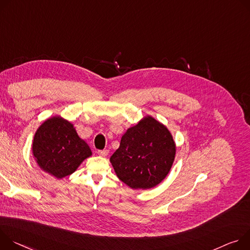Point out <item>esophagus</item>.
Segmentation results:
<instances>
[{"label": "esophagus", "mask_w": 250, "mask_h": 250, "mask_svg": "<svg viewBox=\"0 0 250 250\" xmlns=\"http://www.w3.org/2000/svg\"><path fill=\"white\" fill-rule=\"evenodd\" d=\"M109 151L108 150H101V151H98V155L101 156V157H106L108 155Z\"/></svg>", "instance_id": "esophagus-1"}]
</instances>
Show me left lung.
<instances>
[{
	"label": "left lung",
	"mask_w": 250,
	"mask_h": 250,
	"mask_svg": "<svg viewBox=\"0 0 250 250\" xmlns=\"http://www.w3.org/2000/svg\"><path fill=\"white\" fill-rule=\"evenodd\" d=\"M175 156L176 143L169 129L147 115L127 129L110 163L129 188L148 189L167 177Z\"/></svg>",
	"instance_id": "1"
}]
</instances>
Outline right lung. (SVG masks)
Instances as JSON below:
<instances>
[{"instance_id": "obj_1", "label": "right lung", "mask_w": 250, "mask_h": 250, "mask_svg": "<svg viewBox=\"0 0 250 250\" xmlns=\"http://www.w3.org/2000/svg\"><path fill=\"white\" fill-rule=\"evenodd\" d=\"M32 150L39 167L59 180L74 173L92 155L73 124L58 115L46 119L38 128Z\"/></svg>"}]
</instances>
